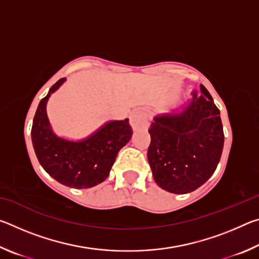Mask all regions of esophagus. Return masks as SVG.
Returning a JSON list of instances; mask_svg holds the SVG:
<instances>
[{
  "label": "esophagus",
  "mask_w": 259,
  "mask_h": 259,
  "mask_svg": "<svg viewBox=\"0 0 259 259\" xmlns=\"http://www.w3.org/2000/svg\"><path fill=\"white\" fill-rule=\"evenodd\" d=\"M130 124L134 129H140L146 126L148 124L147 113L143 111H135L130 116Z\"/></svg>",
  "instance_id": "esophagus-1"
}]
</instances>
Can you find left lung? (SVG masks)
<instances>
[{
	"label": "left lung",
	"instance_id": "obj_1",
	"mask_svg": "<svg viewBox=\"0 0 259 259\" xmlns=\"http://www.w3.org/2000/svg\"><path fill=\"white\" fill-rule=\"evenodd\" d=\"M182 113L154 117L148 133L151 144L147 159L155 183L175 194L199 188L212 176L224 147L221 113L208 90Z\"/></svg>",
	"mask_w": 259,
	"mask_h": 259
}]
</instances>
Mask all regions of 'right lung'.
I'll use <instances>...</instances> for the list:
<instances>
[{
    "label": "right lung",
    "mask_w": 259,
    "mask_h": 259,
    "mask_svg": "<svg viewBox=\"0 0 259 259\" xmlns=\"http://www.w3.org/2000/svg\"><path fill=\"white\" fill-rule=\"evenodd\" d=\"M66 81L63 77L50 88L38 104L32 125V143L43 169L57 182L72 188H89L108 177L117 153L133 136L129 119L109 121L78 142L58 137L47 115L51 94Z\"/></svg>",
    "instance_id": "add662e5"
}]
</instances>
